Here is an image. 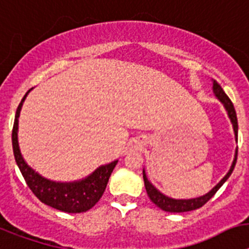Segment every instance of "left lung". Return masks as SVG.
<instances>
[{
  "instance_id": "1",
  "label": "left lung",
  "mask_w": 249,
  "mask_h": 249,
  "mask_svg": "<svg viewBox=\"0 0 249 249\" xmlns=\"http://www.w3.org/2000/svg\"><path fill=\"white\" fill-rule=\"evenodd\" d=\"M213 92H214L215 98L220 101V103L223 104V107H226L227 112H228V116L231 119V123L233 125V130H234V135L235 139L238 138V120H237V114H235L234 107H233V103L231 101V99L228 98L226 95V92L223 91V89L219 84L213 80ZM237 154H238V148L235 150V155L234 159H233V163L231 165V169L229 172L227 173L226 177H224L222 180L215 185L211 192H208L207 194L202 196H198V198H192V199H174V198H169V196H164L163 193H160L154 185L151 184L150 181L148 180L145 174V170H142V178H144V184H145V189L146 193H148V196L150 198V200L154 203L157 207H159L160 209L165 212H170V213H183V212H189V211H194V209H198L200 207L205 204V203L208 202L211 199L212 196H214L217 193V190L219 189L222 185L226 183L227 179L231 177L232 174L233 169H234V165L237 163Z\"/></svg>"
}]
</instances>
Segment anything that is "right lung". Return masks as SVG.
<instances>
[{
    "label": "right lung",
    "instance_id": "obj_1",
    "mask_svg": "<svg viewBox=\"0 0 249 249\" xmlns=\"http://www.w3.org/2000/svg\"><path fill=\"white\" fill-rule=\"evenodd\" d=\"M29 92L30 90L26 92L20 105L17 107L14 129H12V148H14L15 159H16L17 165L20 168L26 183L32 190V193L37 196L41 202L57 209V211L66 212V213H83V212L89 211L103 196L110 176H111L118 160L111 161L107 165L99 166L98 169L92 172L85 179L71 181V183L53 181L41 177L25 161L20 151V146H18V139H17L18 116H20L23 101Z\"/></svg>",
    "mask_w": 249,
    "mask_h": 249
}]
</instances>
